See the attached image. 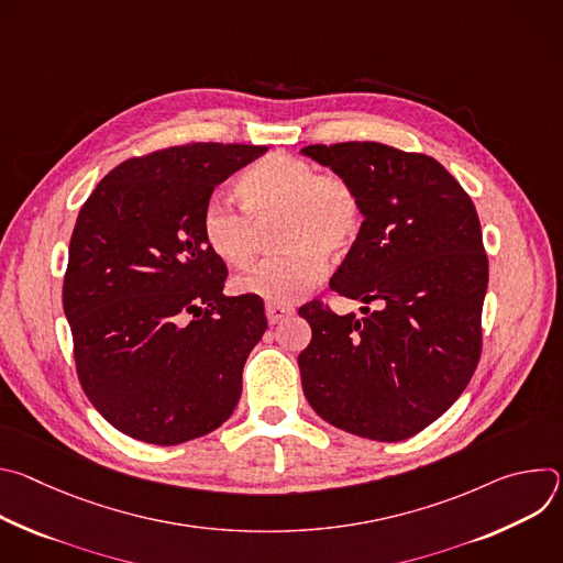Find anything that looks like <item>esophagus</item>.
I'll list each match as a JSON object with an SVG mask.
<instances>
[{
	"label": "esophagus",
	"instance_id": "esophagus-1",
	"mask_svg": "<svg viewBox=\"0 0 563 563\" xmlns=\"http://www.w3.org/2000/svg\"><path fill=\"white\" fill-rule=\"evenodd\" d=\"M265 311H267L269 325H278L280 320H285L287 316L294 313V307H289V305H278V302H267V305H265Z\"/></svg>",
	"mask_w": 563,
	"mask_h": 563
}]
</instances>
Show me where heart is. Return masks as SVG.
I'll return each mask as SVG.
<instances>
[{
	"mask_svg": "<svg viewBox=\"0 0 563 563\" xmlns=\"http://www.w3.org/2000/svg\"><path fill=\"white\" fill-rule=\"evenodd\" d=\"M242 207L211 198L200 218L207 247L229 267L245 269L261 247V227L274 229L276 247L252 274L238 280L243 294L269 302H294L325 274V258L345 256L356 243L363 209L350 180L318 174L302 157L269 153L238 180Z\"/></svg>",
	"mask_w": 563,
	"mask_h": 563,
	"instance_id": "obj_1",
	"label": "heart"
}]
</instances>
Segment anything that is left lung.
Segmentation results:
<instances>
[{"instance_id":"1","label":"left lung","mask_w":563,"mask_h":563,"mask_svg":"<svg viewBox=\"0 0 563 563\" xmlns=\"http://www.w3.org/2000/svg\"><path fill=\"white\" fill-rule=\"evenodd\" d=\"M352 183L363 222L330 287L376 309H298L311 341L298 356L313 412L350 434L404 441L437 421L481 356L488 256L470 196L434 157L380 142L300 151Z\"/></svg>"}]
</instances>
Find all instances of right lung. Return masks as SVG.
I'll return each mask as SVG.
<instances>
[{"instance_id":"right-lung-1","label":"right lung","mask_w":563,"mask_h":563,"mask_svg":"<svg viewBox=\"0 0 563 563\" xmlns=\"http://www.w3.org/2000/svg\"><path fill=\"white\" fill-rule=\"evenodd\" d=\"M267 148L196 142L131 157L79 209L64 276L77 378L122 434L178 445L220 428L267 330L256 296H224L202 238L213 189Z\"/></svg>"}]
</instances>
